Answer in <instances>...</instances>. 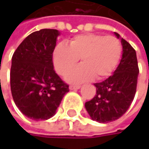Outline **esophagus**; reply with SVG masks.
<instances>
[{"instance_id":"34e87169","label":"esophagus","mask_w":149,"mask_h":149,"mask_svg":"<svg viewBox=\"0 0 149 149\" xmlns=\"http://www.w3.org/2000/svg\"><path fill=\"white\" fill-rule=\"evenodd\" d=\"M80 85H71L70 87H69V89L71 90V91H75V90H78V89H80Z\"/></svg>"}]
</instances>
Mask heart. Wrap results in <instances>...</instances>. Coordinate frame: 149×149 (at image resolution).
Returning <instances> with one entry per match:
<instances>
[{"mask_svg":"<svg viewBox=\"0 0 149 149\" xmlns=\"http://www.w3.org/2000/svg\"><path fill=\"white\" fill-rule=\"evenodd\" d=\"M123 47L114 36L95 33L77 35L69 45L59 43L52 52V63L56 72L65 76L81 59L82 64L70 71L65 79L72 84H80L96 78L102 80L115 71L121 57Z\"/></svg>","mask_w":149,"mask_h":149,"instance_id":"heart-1","label":"heart"}]
</instances>
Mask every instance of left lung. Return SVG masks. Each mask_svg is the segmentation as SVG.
Listing matches in <instances>:
<instances>
[{
	"label": "left lung",
	"instance_id": "8db88e82",
	"mask_svg": "<svg viewBox=\"0 0 149 149\" xmlns=\"http://www.w3.org/2000/svg\"><path fill=\"white\" fill-rule=\"evenodd\" d=\"M114 34L121 40L123 45L120 64L113 75L101 83L94 84L97 93L84 105L91 118L100 123L120 118L130 108L136 91L139 74L136 52L117 33Z\"/></svg>",
	"mask_w": 149,
	"mask_h": 149
}]
</instances>
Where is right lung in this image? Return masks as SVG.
<instances>
[{
    "label": "right lung",
    "instance_id": "right-lung-1",
    "mask_svg": "<svg viewBox=\"0 0 149 149\" xmlns=\"http://www.w3.org/2000/svg\"><path fill=\"white\" fill-rule=\"evenodd\" d=\"M60 33L41 29L28 35L12 57L11 92L16 106L30 119L52 117L69 85L53 69L52 52Z\"/></svg>",
    "mask_w": 149,
    "mask_h": 149
}]
</instances>
